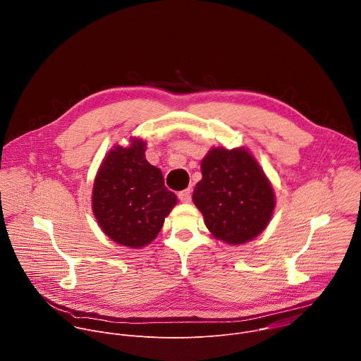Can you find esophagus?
<instances>
[{"label":"esophagus","instance_id":"obj_1","mask_svg":"<svg viewBox=\"0 0 361 361\" xmlns=\"http://www.w3.org/2000/svg\"><path fill=\"white\" fill-rule=\"evenodd\" d=\"M178 198H180V201H183V202H190V201H191V190L187 188V190L180 191V192H178Z\"/></svg>","mask_w":361,"mask_h":361}]
</instances>
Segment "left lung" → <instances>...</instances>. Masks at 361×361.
<instances>
[{
	"mask_svg": "<svg viewBox=\"0 0 361 361\" xmlns=\"http://www.w3.org/2000/svg\"><path fill=\"white\" fill-rule=\"evenodd\" d=\"M192 200L212 234L231 245L259 235L274 210V192L244 148H213L201 161Z\"/></svg>",
	"mask_w": 361,
	"mask_h": 361,
	"instance_id": "8db88e82",
	"label": "left lung"
}]
</instances>
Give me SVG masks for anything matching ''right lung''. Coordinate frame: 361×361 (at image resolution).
I'll list each match as a JSON object with an SVG mask.
<instances>
[{
    "label": "right lung",
    "mask_w": 361,
    "mask_h": 361,
    "mask_svg": "<svg viewBox=\"0 0 361 361\" xmlns=\"http://www.w3.org/2000/svg\"><path fill=\"white\" fill-rule=\"evenodd\" d=\"M144 151L141 140H133L127 148L116 145L102 161L92 190V210L101 230L131 248L156 238L177 202Z\"/></svg>",
    "instance_id": "1"
}]
</instances>
